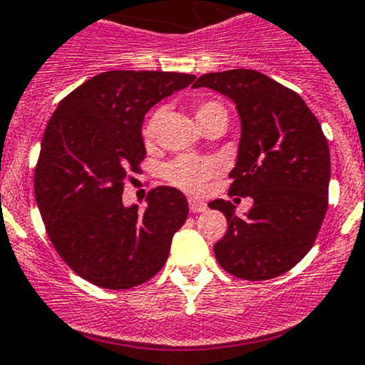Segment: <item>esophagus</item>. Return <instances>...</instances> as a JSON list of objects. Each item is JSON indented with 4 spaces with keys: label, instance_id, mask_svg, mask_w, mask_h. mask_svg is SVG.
Masks as SVG:
<instances>
[{
    "label": "esophagus",
    "instance_id": "obj_1",
    "mask_svg": "<svg viewBox=\"0 0 365 365\" xmlns=\"http://www.w3.org/2000/svg\"><path fill=\"white\" fill-rule=\"evenodd\" d=\"M189 208H190V212H192V213H201V212H206V208H208V206H206V202L199 201V199L190 197L189 199Z\"/></svg>",
    "mask_w": 365,
    "mask_h": 365
}]
</instances>
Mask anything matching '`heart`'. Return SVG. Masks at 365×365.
I'll list each match as a JSON object with an SVG mask.
<instances>
[{
  "label": "heart",
  "instance_id": "heart-1",
  "mask_svg": "<svg viewBox=\"0 0 365 365\" xmlns=\"http://www.w3.org/2000/svg\"><path fill=\"white\" fill-rule=\"evenodd\" d=\"M194 113L201 128L212 124L215 120H225L227 124V110L217 101H199L195 103ZM163 118V110H155L150 115L143 128V138L145 141H152L155 138L157 128ZM217 171V164L212 159H201V157H178V159L171 160L164 166V178L171 183V185L180 187L189 192H197L201 189L202 183L208 178H212Z\"/></svg>",
  "mask_w": 365,
  "mask_h": 365
}]
</instances>
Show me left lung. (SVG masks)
Instances as JSON below:
<instances>
[{
	"label": "left lung",
	"instance_id": "1",
	"mask_svg": "<svg viewBox=\"0 0 365 365\" xmlns=\"http://www.w3.org/2000/svg\"><path fill=\"white\" fill-rule=\"evenodd\" d=\"M192 87L236 105L241 138L229 195L253 199L245 217L231 201L210 202L227 218L213 247L218 264L250 282L287 273L312 250L327 212L331 153L322 125L297 92L259 71L206 73Z\"/></svg>",
	"mask_w": 365,
	"mask_h": 365
}]
</instances>
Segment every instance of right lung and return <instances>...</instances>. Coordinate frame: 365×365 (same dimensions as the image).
<instances>
[{
	"instance_id": "add662e5",
	"label": "right lung",
	"mask_w": 365,
	"mask_h": 365,
	"mask_svg": "<svg viewBox=\"0 0 365 365\" xmlns=\"http://www.w3.org/2000/svg\"><path fill=\"white\" fill-rule=\"evenodd\" d=\"M194 75L105 71L70 92L48 120L34 170V195L53 248L87 282L110 290L148 282L170 255L189 202L157 187L147 208L124 206L129 170L147 155L141 124L160 99Z\"/></svg>"
}]
</instances>
